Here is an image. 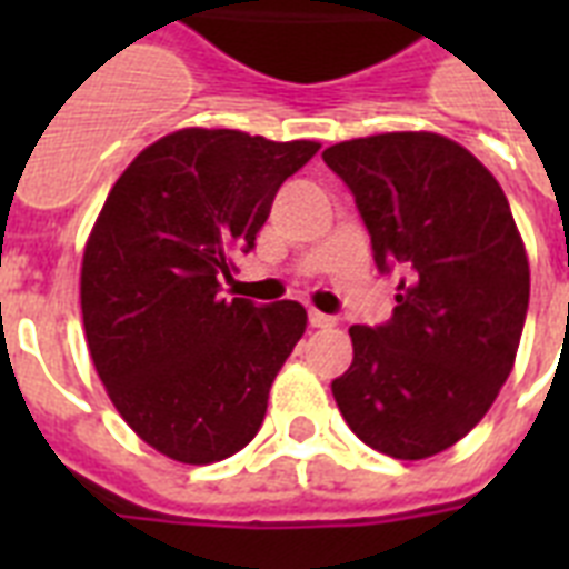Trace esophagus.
<instances>
[{
  "label": "esophagus",
  "instance_id": "34e87169",
  "mask_svg": "<svg viewBox=\"0 0 569 569\" xmlns=\"http://www.w3.org/2000/svg\"><path fill=\"white\" fill-rule=\"evenodd\" d=\"M310 325L312 328H333V325H337V319H333V316H328V312L310 310Z\"/></svg>",
  "mask_w": 569,
  "mask_h": 569
}]
</instances>
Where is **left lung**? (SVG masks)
<instances>
[{
	"label": "left lung",
	"mask_w": 569,
	"mask_h": 569,
	"mask_svg": "<svg viewBox=\"0 0 569 569\" xmlns=\"http://www.w3.org/2000/svg\"><path fill=\"white\" fill-rule=\"evenodd\" d=\"M398 280L387 325H355V360L330 383L348 428L398 460H422L476 428L513 369L529 310V259L511 206L476 156L437 132L328 147Z\"/></svg>",
	"instance_id": "1"
}]
</instances>
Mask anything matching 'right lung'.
<instances>
[{
  "label": "right lung",
  "mask_w": 569,
  "mask_h": 569,
  "mask_svg": "<svg viewBox=\"0 0 569 569\" xmlns=\"http://www.w3.org/2000/svg\"><path fill=\"white\" fill-rule=\"evenodd\" d=\"M319 147L180 129L141 150L102 203L82 257L84 337L118 413L168 458H230L266 419L307 310L227 301L218 280Z\"/></svg>",
  "instance_id": "obj_1"
}]
</instances>
